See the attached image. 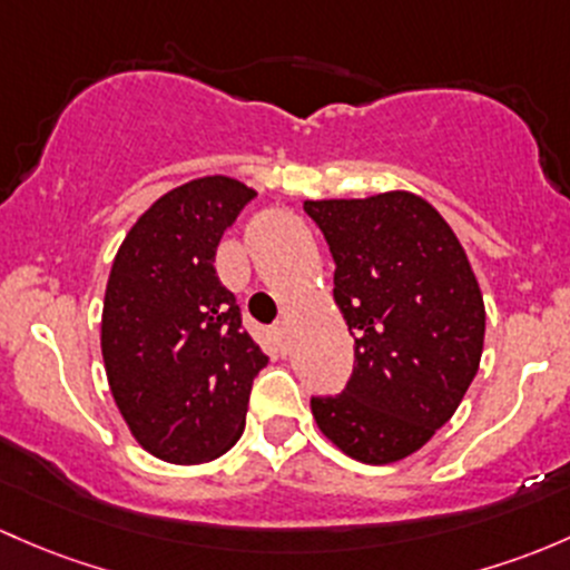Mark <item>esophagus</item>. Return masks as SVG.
Listing matches in <instances>:
<instances>
[{
  "label": "esophagus",
  "instance_id": "1",
  "mask_svg": "<svg viewBox=\"0 0 570 570\" xmlns=\"http://www.w3.org/2000/svg\"><path fill=\"white\" fill-rule=\"evenodd\" d=\"M273 331H275V335H278L281 346H286V338H289V325H286V322H278V325H275Z\"/></svg>",
  "mask_w": 570,
  "mask_h": 570
}]
</instances>
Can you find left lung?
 Here are the masks:
<instances>
[{"instance_id": "obj_1", "label": "left lung", "mask_w": 570, "mask_h": 570, "mask_svg": "<svg viewBox=\"0 0 570 570\" xmlns=\"http://www.w3.org/2000/svg\"><path fill=\"white\" fill-rule=\"evenodd\" d=\"M335 262L333 297L355 338L344 391L311 395L316 426L346 456L391 464L445 426L475 380L487 311L464 248L406 190L305 202Z\"/></svg>"}]
</instances>
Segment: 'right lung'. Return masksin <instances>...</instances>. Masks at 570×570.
Returning <instances> with one entry per match:
<instances>
[{
    "instance_id": "add662e5",
    "label": "right lung",
    "mask_w": 570,
    "mask_h": 570,
    "mask_svg": "<svg viewBox=\"0 0 570 570\" xmlns=\"http://www.w3.org/2000/svg\"><path fill=\"white\" fill-rule=\"evenodd\" d=\"M254 196L232 177L179 185L136 220L111 265L100 346L114 401L144 451L171 464L235 445L269 361L213 265Z\"/></svg>"
}]
</instances>
